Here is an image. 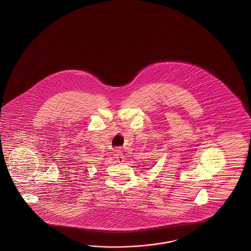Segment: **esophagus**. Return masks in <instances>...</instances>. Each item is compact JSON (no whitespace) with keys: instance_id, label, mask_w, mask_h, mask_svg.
I'll return each instance as SVG.
<instances>
[{"instance_id":"obj_1","label":"esophagus","mask_w":251,"mask_h":251,"mask_svg":"<svg viewBox=\"0 0 251 251\" xmlns=\"http://www.w3.org/2000/svg\"><path fill=\"white\" fill-rule=\"evenodd\" d=\"M116 156H117L116 158H117V160H118V162H124L125 157H124L123 153H122L121 151H118L117 153H116Z\"/></svg>"}]
</instances>
